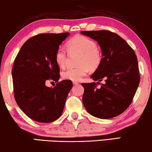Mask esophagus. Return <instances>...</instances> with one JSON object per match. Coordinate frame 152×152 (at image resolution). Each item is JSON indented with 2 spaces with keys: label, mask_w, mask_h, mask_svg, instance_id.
<instances>
[{
  "label": "esophagus",
  "mask_w": 152,
  "mask_h": 152,
  "mask_svg": "<svg viewBox=\"0 0 152 152\" xmlns=\"http://www.w3.org/2000/svg\"><path fill=\"white\" fill-rule=\"evenodd\" d=\"M72 83H73V85H77V84H79V83L77 82V81H73V82H72Z\"/></svg>",
  "instance_id": "esophagus-1"
}]
</instances>
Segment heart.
<instances>
[{"label":"heart","mask_w":152,"mask_h":152,"mask_svg":"<svg viewBox=\"0 0 152 152\" xmlns=\"http://www.w3.org/2000/svg\"><path fill=\"white\" fill-rule=\"evenodd\" d=\"M66 49L69 52H77L80 54L78 60V66L75 68H70L62 72V77L64 80L74 81H80L86 75L89 69L96 70L102 61V53L92 39L86 36L77 35L72 37L66 42ZM55 60L57 64L63 68L66 61V52L63 47L58 48L55 53Z\"/></svg>","instance_id":"b5f03b06"}]
</instances>
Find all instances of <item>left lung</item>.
<instances>
[{"instance_id":"1","label":"left lung","mask_w":152,"mask_h":152,"mask_svg":"<svg viewBox=\"0 0 152 152\" xmlns=\"http://www.w3.org/2000/svg\"><path fill=\"white\" fill-rule=\"evenodd\" d=\"M81 33L100 46L102 61L91 77L94 81H104L100 88L95 82L81 83L84 88L83 104L96 118L115 117L129 106L139 85L137 57L126 41L115 33L106 30Z\"/></svg>"}]
</instances>
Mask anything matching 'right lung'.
<instances>
[{"mask_svg": "<svg viewBox=\"0 0 152 152\" xmlns=\"http://www.w3.org/2000/svg\"><path fill=\"white\" fill-rule=\"evenodd\" d=\"M69 33L40 34L27 39L15 58L12 69L14 99L23 113L31 119L50 123L60 117L71 80L59 82L60 67L55 53ZM48 80L58 81L54 88L47 87Z\"/></svg>", "mask_w": 152, "mask_h": 152, "instance_id": "right-lung-1", "label": "right lung"}]
</instances>
